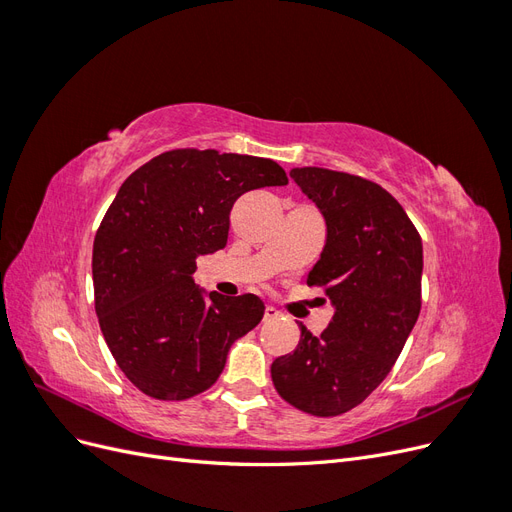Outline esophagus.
<instances>
[{
    "label": "esophagus",
    "mask_w": 512,
    "mask_h": 512,
    "mask_svg": "<svg viewBox=\"0 0 512 512\" xmlns=\"http://www.w3.org/2000/svg\"><path fill=\"white\" fill-rule=\"evenodd\" d=\"M277 316H282L280 309L273 307V305H267V307H265V320H273V318H277Z\"/></svg>",
    "instance_id": "1"
}]
</instances>
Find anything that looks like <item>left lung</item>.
<instances>
[{
	"mask_svg": "<svg viewBox=\"0 0 512 512\" xmlns=\"http://www.w3.org/2000/svg\"><path fill=\"white\" fill-rule=\"evenodd\" d=\"M290 177L327 224L307 275L333 305L318 337L303 322L299 346L271 365L277 393L314 416L359 406L389 376L421 312L423 243L404 207L378 183L303 166Z\"/></svg>",
	"mask_w": 512,
	"mask_h": 512,
	"instance_id": "1",
	"label": "left lung"
}]
</instances>
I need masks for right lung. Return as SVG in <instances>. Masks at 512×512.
<instances>
[{"label":"right lung","instance_id":"obj_1","mask_svg":"<svg viewBox=\"0 0 512 512\" xmlns=\"http://www.w3.org/2000/svg\"><path fill=\"white\" fill-rule=\"evenodd\" d=\"M286 183L273 160L215 149L166 151L121 183L91 273L106 346L138 391L164 401L207 391L230 346L265 316L256 294L196 286V258L226 245L241 194Z\"/></svg>","mask_w":512,"mask_h":512}]
</instances>
